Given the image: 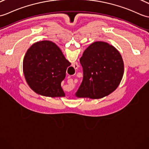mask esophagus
<instances>
[{
    "instance_id": "34e87169",
    "label": "esophagus",
    "mask_w": 149,
    "mask_h": 149,
    "mask_svg": "<svg viewBox=\"0 0 149 149\" xmlns=\"http://www.w3.org/2000/svg\"><path fill=\"white\" fill-rule=\"evenodd\" d=\"M74 67L76 69L79 67V65L77 63H74Z\"/></svg>"
}]
</instances>
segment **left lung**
Returning a JSON list of instances; mask_svg holds the SVG:
<instances>
[{"label":"left lung","mask_w":149,"mask_h":149,"mask_svg":"<svg viewBox=\"0 0 149 149\" xmlns=\"http://www.w3.org/2000/svg\"><path fill=\"white\" fill-rule=\"evenodd\" d=\"M83 79L75 94L77 98H102L118 87L124 74V62L115 47L103 41L89 46L80 58Z\"/></svg>","instance_id":"left-lung-1"}]
</instances>
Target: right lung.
I'll return each mask as SVG.
<instances>
[{"mask_svg": "<svg viewBox=\"0 0 149 149\" xmlns=\"http://www.w3.org/2000/svg\"><path fill=\"white\" fill-rule=\"evenodd\" d=\"M70 65L56 44L42 40L27 50L23 58V72L28 85L38 95L64 97L61 82Z\"/></svg>", "mask_w": 149, "mask_h": 149, "instance_id": "1", "label": "right lung"}]
</instances>
